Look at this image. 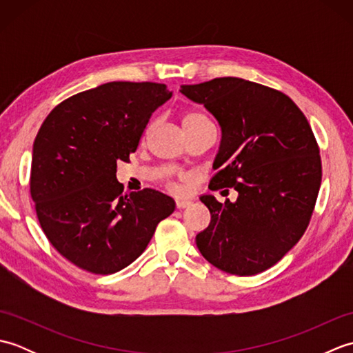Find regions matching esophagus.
Returning <instances> with one entry per match:
<instances>
[{
  "label": "esophagus",
  "instance_id": "1",
  "mask_svg": "<svg viewBox=\"0 0 353 353\" xmlns=\"http://www.w3.org/2000/svg\"><path fill=\"white\" fill-rule=\"evenodd\" d=\"M192 203L191 200H186V199H177L176 200V206L177 209H183V208H188Z\"/></svg>",
  "mask_w": 353,
  "mask_h": 353
}]
</instances>
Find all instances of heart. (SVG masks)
I'll return each instance as SVG.
<instances>
[{"label": "heart", "instance_id": "1", "mask_svg": "<svg viewBox=\"0 0 353 353\" xmlns=\"http://www.w3.org/2000/svg\"><path fill=\"white\" fill-rule=\"evenodd\" d=\"M197 119H206V117L203 114H200V112H188V114L183 117V123L197 121Z\"/></svg>", "mask_w": 353, "mask_h": 353}]
</instances>
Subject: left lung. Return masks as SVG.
I'll list each match as a JSON object with an SVG mask.
<instances>
[{"label":"left lung","mask_w":353,"mask_h":353,"mask_svg":"<svg viewBox=\"0 0 353 353\" xmlns=\"http://www.w3.org/2000/svg\"><path fill=\"white\" fill-rule=\"evenodd\" d=\"M181 92L221 129L209 190L238 192L224 203L200 196L211 223L196 236L199 250L230 274L265 272L302 238L319 196L321 162L308 119L290 97L238 77L182 85Z\"/></svg>","instance_id":"1"}]
</instances>
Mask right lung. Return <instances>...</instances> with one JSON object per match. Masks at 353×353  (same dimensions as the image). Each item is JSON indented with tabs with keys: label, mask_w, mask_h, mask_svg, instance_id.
Returning a JSON list of instances; mask_svg holds the SVG:
<instances>
[{
	"label": "right lung",
	"mask_w": 353,
	"mask_h": 353,
	"mask_svg": "<svg viewBox=\"0 0 353 353\" xmlns=\"http://www.w3.org/2000/svg\"><path fill=\"white\" fill-rule=\"evenodd\" d=\"M171 95L161 83L110 81L59 104L37 132L30 176L37 219L52 247L86 272L130 265L174 212L167 194L123 192L117 181V163L129 161Z\"/></svg>",
	"instance_id": "right-lung-1"
}]
</instances>
